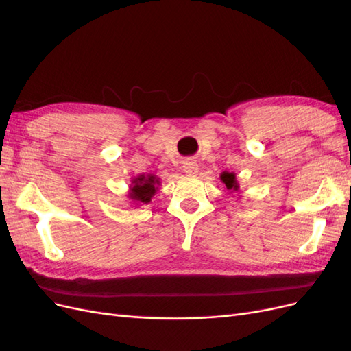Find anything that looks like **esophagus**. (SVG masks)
Returning <instances> with one entry per match:
<instances>
[{
	"mask_svg": "<svg viewBox=\"0 0 351 351\" xmlns=\"http://www.w3.org/2000/svg\"><path fill=\"white\" fill-rule=\"evenodd\" d=\"M183 171H184L186 174H189V176H195V174H197V171H199V165H197V162H195V161H186V162L183 164Z\"/></svg>",
	"mask_w": 351,
	"mask_h": 351,
	"instance_id": "1",
	"label": "esophagus"
}]
</instances>
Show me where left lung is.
<instances>
[{
	"label": "left lung",
	"instance_id": "8db88e82",
	"mask_svg": "<svg viewBox=\"0 0 351 351\" xmlns=\"http://www.w3.org/2000/svg\"><path fill=\"white\" fill-rule=\"evenodd\" d=\"M221 182L227 186L230 192H237V190H239V183H237L234 173L224 171L221 174Z\"/></svg>",
	"mask_w": 351,
	"mask_h": 351
}]
</instances>
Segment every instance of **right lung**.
<instances>
[{
	"label": "right lung",
	"instance_id": "right-lung-1",
	"mask_svg": "<svg viewBox=\"0 0 351 351\" xmlns=\"http://www.w3.org/2000/svg\"><path fill=\"white\" fill-rule=\"evenodd\" d=\"M159 184H161V182H159L156 176L141 174L139 177L132 180L129 197L133 202H139V204H149L151 199L156 193Z\"/></svg>",
	"mask_w": 351,
	"mask_h": 351
}]
</instances>
